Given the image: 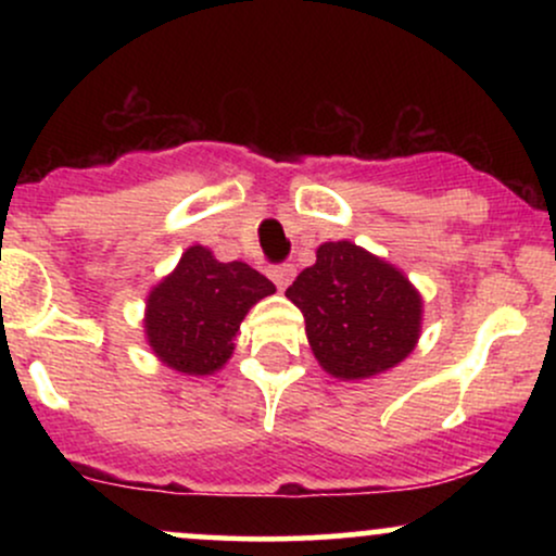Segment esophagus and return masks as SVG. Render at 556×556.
<instances>
[{
    "label": "esophagus",
    "mask_w": 556,
    "mask_h": 556,
    "mask_svg": "<svg viewBox=\"0 0 556 556\" xmlns=\"http://www.w3.org/2000/svg\"><path fill=\"white\" fill-rule=\"evenodd\" d=\"M269 277H271V282L279 287V290H285V287L290 285L292 279H295V266H292V264H279V266H271V269H269Z\"/></svg>",
    "instance_id": "esophagus-1"
}]
</instances>
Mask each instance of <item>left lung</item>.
<instances>
[{"label":"left lung","instance_id":"left-lung-1","mask_svg":"<svg viewBox=\"0 0 556 556\" xmlns=\"http://www.w3.org/2000/svg\"><path fill=\"white\" fill-rule=\"evenodd\" d=\"M285 295L303 314L311 350L334 379L389 371L420 337V292L397 266L350 240L318 245L316 264Z\"/></svg>","mask_w":556,"mask_h":556}]
</instances>
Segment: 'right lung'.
I'll return each mask as SVG.
<instances>
[{
    "mask_svg": "<svg viewBox=\"0 0 556 556\" xmlns=\"http://www.w3.org/2000/svg\"><path fill=\"white\" fill-rule=\"evenodd\" d=\"M274 292L277 287L242 261L222 264L208 248L190 245L149 292L146 340L164 366L208 376L229 361L248 311Z\"/></svg>",
    "mask_w": 556,
    "mask_h": 556,
    "instance_id": "right-lung-1",
    "label": "right lung"
}]
</instances>
